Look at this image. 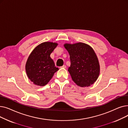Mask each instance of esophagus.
<instances>
[{"mask_svg": "<svg viewBox=\"0 0 128 128\" xmlns=\"http://www.w3.org/2000/svg\"><path fill=\"white\" fill-rule=\"evenodd\" d=\"M60 68H66V66L65 65H63L62 66L60 67Z\"/></svg>", "mask_w": 128, "mask_h": 128, "instance_id": "34e87169", "label": "esophagus"}]
</instances>
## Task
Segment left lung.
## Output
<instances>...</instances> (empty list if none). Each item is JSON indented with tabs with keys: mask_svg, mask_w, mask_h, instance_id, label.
Instances as JSON below:
<instances>
[{
	"mask_svg": "<svg viewBox=\"0 0 128 128\" xmlns=\"http://www.w3.org/2000/svg\"><path fill=\"white\" fill-rule=\"evenodd\" d=\"M68 51L70 66L68 71L78 86L84 87L92 84L100 74V65L96 54L90 46L84 43L64 44Z\"/></svg>",
	"mask_w": 128,
	"mask_h": 128,
	"instance_id": "obj_1",
	"label": "left lung"
}]
</instances>
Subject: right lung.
I'll return each mask as SVG.
<instances>
[{
  "label": "right lung",
  "mask_w": 128,
  "mask_h": 128,
  "mask_svg": "<svg viewBox=\"0 0 128 128\" xmlns=\"http://www.w3.org/2000/svg\"><path fill=\"white\" fill-rule=\"evenodd\" d=\"M57 45L56 43L43 42L36 46L29 56L25 69L28 78L34 84L46 85L58 70L50 56Z\"/></svg>",
  "instance_id": "right-lung-1"
}]
</instances>
